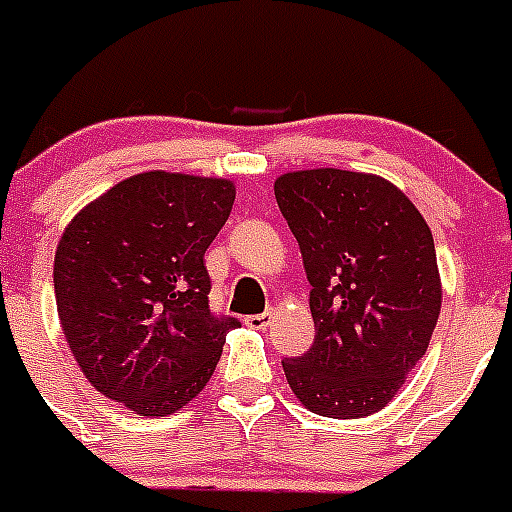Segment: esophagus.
Listing matches in <instances>:
<instances>
[{"mask_svg":"<svg viewBox=\"0 0 512 512\" xmlns=\"http://www.w3.org/2000/svg\"><path fill=\"white\" fill-rule=\"evenodd\" d=\"M244 323H247L249 328H265L273 323V310H265V313H257V315H247L244 318Z\"/></svg>","mask_w":512,"mask_h":512,"instance_id":"esophagus-1","label":"esophagus"}]
</instances>
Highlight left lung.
<instances>
[{"instance_id":"8db88e82","label":"left lung","mask_w":512,"mask_h":512,"mask_svg":"<svg viewBox=\"0 0 512 512\" xmlns=\"http://www.w3.org/2000/svg\"><path fill=\"white\" fill-rule=\"evenodd\" d=\"M310 281L315 342L286 357L297 400L365 418L394 400L434 334L442 281L431 228L386 178L315 168L276 178Z\"/></svg>"}]
</instances>
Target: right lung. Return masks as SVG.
<instances>
[{
  "mask_svg": "<svg viewBox=\"0 0 512 512\" xmlns=\"http://www.w3.org/2000/svg\"><path fill=\"white\" fill-rule=\"evenodd\" d=\"M226 178L149 170L70 220L54 255L62 334L91 386L170 415L213 376L236 318L210 313L205 252L231 215Z\"/></svg>",
  "mask_w": 512,
  "mask_h": 512,
  "instance_id": "obj_1",
  "label": "right lung"
}]
</instances>
